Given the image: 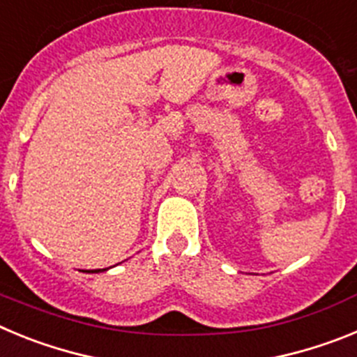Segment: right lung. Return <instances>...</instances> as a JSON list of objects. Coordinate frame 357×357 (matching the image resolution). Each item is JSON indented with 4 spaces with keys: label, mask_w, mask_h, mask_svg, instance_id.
Masks as SVG:
<instances>
[{
    "label": "right lung",
    "mask_w": 357,
    "mask_h": 357,
    "mask_svg": "<svg viewBox=\"0 0 357 357\" xmlns=\"http://www.w3.org/2000/svg\"><path fill=\"white\" fill-rule=\"evenodd\" d=\"M107 270H109V268H102V270H89L87 273H100V272H107Z\"/></svg>",
    "instance_id": "add662e5"
}]
</instances>
